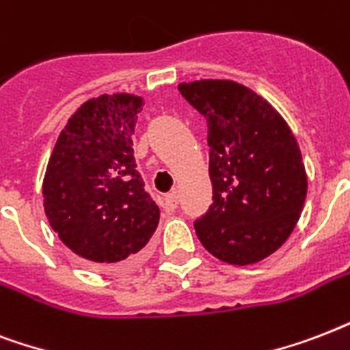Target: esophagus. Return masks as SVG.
<instances>
[{
  "label": "esophagus",
  "instance_id": "1",
  "mask_svg": "<svg viewBox=\"0 0 350 350\" xmlns=\"http://www.w3.org/2000/svg\"><path fill=\"white\" fill-rule=\"evenodd\" d=\"M162 206H164V210H166V212H173V210H175V208L178 206L177 191H170V193L164 195V199H162Z\"/></svg>",
  "mask_w": 350,
  "mask_h": 350
}]
</instances>
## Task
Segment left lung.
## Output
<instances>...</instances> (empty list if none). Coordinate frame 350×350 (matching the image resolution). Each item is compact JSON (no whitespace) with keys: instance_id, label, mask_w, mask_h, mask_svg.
<instances>
[{"instance_id":"1","label":"left lung","mask_w":350,"mask_h":350,"mask_svg":"<svg viewBox=\"0 0 350 350\" xmlns=\"http://www.w3.org/2000/svg\"><path fill=\"white\" fill-rule=\"evenodd\" d=\"M208 124L212 204L193 223L212 256L252 265L283 245L299 221L307 173L291 127L259 94L230 80L180 83Z\"/></svg>"}]
</instances>
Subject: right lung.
Listing matches in <instances>:
<instances>
[{"mask_svg":"<svg viewBox=\"0 0 350 350\" xmlns=\"http://www.w3.org/2000/svg\"><path fill=\"white\" fill-rule=\"evenodd\" d=\"M142 98L102 94L85 102L59 133L43 178V208L58 237L98 270L140 259L161 210L133 157Z\"/></svg>","mask_w":350,"mask_h":350,"instance_id":"right-lung-1","label":"right lung"}]
</instances>
